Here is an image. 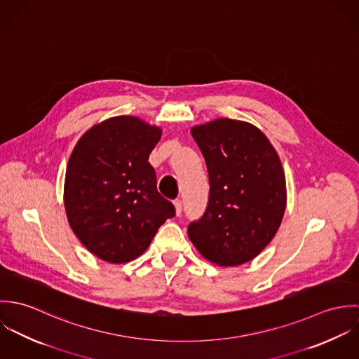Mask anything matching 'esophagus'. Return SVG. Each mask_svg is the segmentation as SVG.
Segmentation results:
<instances>
[{
    "mask_svg": "<svg viewBox=\"0 0 359 359\" xmlns=\"http://www.w3.org/2000/svg\"><path fill=\"white\" fill-rule=\"evenodd\" d=\"M174 207H175V214L177 215H180L181 214V211H182V202L181 201H174Z\"/></svg>",
    "mask_w": 359,
    "mask_h": 359,
    "instance_id": "esophagus-1",
    "label": "esophagus"
}]
</instances>
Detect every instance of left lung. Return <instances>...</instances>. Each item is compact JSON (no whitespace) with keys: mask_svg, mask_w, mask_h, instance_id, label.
I'll list each match as a JSON object with an SVG mask.
<instances>
[{"mask_svg":"<svg viewBox=\"0 0 359 359\" xmlns=\"http://www.w3.org/2000/svg\"><path fill=\"white\" fill-rule=\"evenodd\" d=\"M208 171L203 217L188 235L198 252L219 266L258 256L276 235L286 210L280 158L256 126L217 118L191 130Z\"/></svg>","mask_w":359,"mask_h":359,"instance_id":"left-lung-1","label":"left lung"}]
</instances>
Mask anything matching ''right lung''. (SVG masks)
I'll return each instance as SVG.
<instances>
[{"label":"right lung","mask_w":359,"mask_h":359,"mask_svg":"<svg viewBox=\"0 0 359 359\" xmlns=\"http://www.w3.org/2000/svg\"><path fill=\"white\" fill-rule=\"evenodd\" d=\"M160 137L157 126L116 116L91 127L70 154L63 188L67 221L86 249L106 262L141 256L175 215L148 161Z\"/></svg>","instance_id":"right-lung-1"}]
</instances>
